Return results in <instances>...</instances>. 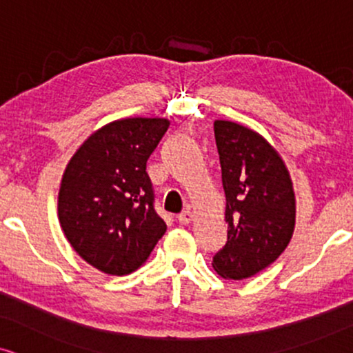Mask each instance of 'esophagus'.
<instances>
[{
	"label": "esophagus",
	"instance_id": "34e87169",
	"mask_svg": "<svg viewBox=\"0 0 353 353\" xmlns=\"http://www.w3.org/2000/svg\"><path fill=\"white\" fill-rule=\"evenodd\" d=\"M190 220H192V214H190V210H184L177 215V222L182 225H188Z\"/></svg>",
	"mask_w": 353,
	"mask_h": 353
}]
</instances>
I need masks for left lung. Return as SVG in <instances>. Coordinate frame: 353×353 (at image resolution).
I'll return each mask as SVG.
<instances>
[{"instance_id": "1", "label": "left lung", "mask_w": 353, "mask_h": 353, "mask_svg": "<svg viewBox=\"0 0 353 353\" xmlns=\"http://www.w3.org/2000/svg\"><path fill=\"white\" fill-rule=\"evenodd\" d=\"M227 199V243L214 268L228 279L260 273L284 252L296 222L292 182L283 159L263 136L233 121L214 123Z\"/></svg>"}]
</instances>
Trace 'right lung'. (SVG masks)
<instances>
[{
	"instance_id": "add662e5",
	"label": "right lung",
	"mask_w": 353,
	"mask_h": 353,
	"mask_svg": "<svg viewBox=\"0 0 353 353\" xmlns=\"http://www.w3.org/2000/svg\"><path fill=\"white\" fill-rule=\"evenodd\" d=\"M168 128L164 118L113 121L93 133L67 164L59 222L93 268L114 276L133 273L165 233L146 163Z\"/></svg>"
}]
</instances>
